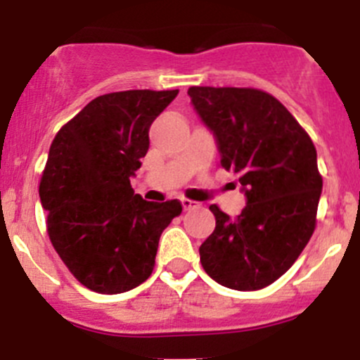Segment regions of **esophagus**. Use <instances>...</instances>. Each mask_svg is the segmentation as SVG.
Returning a JSON list of instances; mask_svg holds the SVG:
<instances>
[{
	"instance_id": "1",
	"label": "esophagus",
	"mask_w": 360,
	"mask_h": 360,
	"mask_svg": "<svg viewBox=\"0 0 360 360\" xmlns=\"http://www.w3.org/2000/svg\"><path fill=\"white\" fill-rule=\"evenodd\" d=\"M181 203H183L184 210H193V209H198V207H200V203L195 202V200H190V198H183Z\"/></svg>"
}]
</instances>
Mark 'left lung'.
Returning a JSON list of instances; mask_svg holds the SVG:
<instances>
[{"label": "left lung", "instance_id": "obj_1", "mask_svg": "<svg viewBox=\"0 0 360 360\" xmlns=\"http://www.w3.org/2000/svg\"><path fill=\"white\" fill-rule=\"evenodd\" d=\"M195 110L216 136L219 165L238 174L248 205L230 217L214 203L216 228L200 245L210 278L237 291L274 284L314 235L322 176L307 130L271 94L190 86Z\"/></svg>", "mask_w": 360, "mask_h": 360}]
</instances>
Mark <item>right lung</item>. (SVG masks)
Segmentation results:
<instances>
[{"label": "right lung", "instance_id": "add662e5", "mask_svg": "<svg viewBox=\"0 0 360 360\" xmlns=\"http://www.w3.org/2000/svg\"><path fill=\"white\" fill-rule=\"evenodd\" d=\"M179 90H125L90 101L60 127L39 181L46 231L79 284L120 294L155 268L158 240L179 200L146 202L130 177L150 148V127Z\"/></svg>", "mask_w": 360, "mask_h": 360}]
</instances>
